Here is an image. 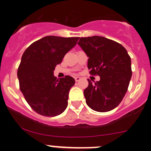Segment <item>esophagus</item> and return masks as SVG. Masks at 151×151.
Masks as SVG:
<instances>
[{
	"label": "esophagus",
	"instance_id": "1",
	"mask_svg": "<svg viewBox=\"0 0 151 151\" xmlns=\"http://www.w3.org/2000/svg\"><path fill=\"white\" fill-rule=\"evenodd\" d=\"M81 79V78H80L79 76H76L75 77V80H76V82H78L79 80Z\"/></svg>",
	"mask_w": 151,
	"mask_h": 151
}]
</instances>
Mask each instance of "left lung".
Returning a JSON list of instances; mask_svg holds the SVG:
<instances>
[{
    "label": "left lung",
    "mask_w": 151,
    "mask_h": 151,
    "mask_svg": "<svg viewBox=\"0 0 151 151\" xmlns=\"http://www.w3.org/2000/svg\"><path fill=\"white\" fill-rule=\"evenodd\" d=\"M78 45L88 57L90 74L101 78L94 84L88 79L86 104L97 112L113 110L123 99L132 75L127 50L116 41L97 35L81 38Z\"/></svg>",
    "instance_id": "8db88e82"
}]
</instances>
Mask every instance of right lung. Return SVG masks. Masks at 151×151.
I'll list each match as a JSON object with an SVG mask.
<instances>
[{
    "label": "right lung",
    "instance_id": "add662e5",
    "mask_svg": "<svg viewBox=\"0 0 151 151\" xmlns=\"http://www.w3.org/2000/svg\"><path fill=\"white\" fill-rule=\"evenodd\" d=\"M78 38L46 36L25 50L17 71L19 88L33 110L45 116H55L66 110L69 92L75 84L69 76L57 79L54 71Z\"/></svg>",
    "mask_w": 151,
    "mask_h": 151
}]
</instances>
